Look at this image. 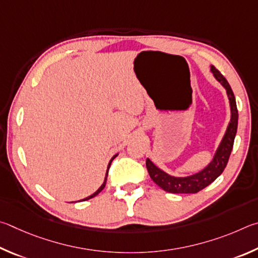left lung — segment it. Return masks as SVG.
Here are the masks:
<instances>
[{"instance_id": "left-lung-1", "label": "left lung", "mask_w": 258, "mask_h": 258, "mask_svg": "<svg viewBox=\"0 0 258 258\" xmlns=\"http://www.w3.org/2000/svg\"><path fill=\"white\" fill-rule=\"evenodd\" d=\"M211 71L213 72L215 79L223 86L225 90H227L230 102V110H231V119H230L227 132L224 134L222 142H221L218 150L215 152L213 160L211 161V163L207 165L205 169H203L198 173L183 178L173 177V175H170L164 172V171L157 168L150 159L146 160V168L148 173H150V177L157 186L168 192L196 194L198 191H201L202 189H204L205 187L213 182L214 180L223 172V170L228 164L238 126V110L236 98H234L231 87H230L229 83L222 76V74L213 66H211Z\"/></svg>"}]
</instances>
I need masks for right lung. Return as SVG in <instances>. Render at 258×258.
Segmentation results:
<instances>
[{"instance_id":"right-lung-1","label":"right lung","mask_w":258,"mask_h":258,"mask_svg":"<svg viewBox=\"0 0 258 258\" xmlns=\"http://www.w3.org/2000/svg\"><path fill=\"white\" fill-rule=\"evenodd\" d=\"M116 156H117V154H115L114 156H113V157H112V159H111V161H110V163H108V165H107V170H106L105 179H104V182L102 183V186H101V187H99V188L97 189V190H96V191H95V192L93 194V195H90V196H88V197H86V198H84V200H81L80 202H84V201H88V200H90V198H93V197H95V196H96V195H98V194H99V192H101V191L103 190V189H104V187H105V184H106V179H107V174H108V169H110V166H111V163H112V161H113V160H114Z\"/></svg>"}]
</instances>
